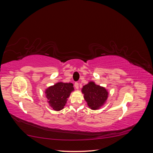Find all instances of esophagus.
Wrapping results in <instances>:
<instances>
[{"mask_svg":"<svg viewBox=\"0 0 153 153\" xmlns=\"http://www.w3.org/2000/svg\"><path fill=\"white\" fill-rule=\"evenodd\" d=\"M74 85H75V87L76 89H78V87H79V84H78V82H75V84H74Z\"/></svg>","mask_w":153,"mask_h":153,"instance_id":"1","label":"esophagus"}]
</instances>
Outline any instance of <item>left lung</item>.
Wrapping results in <instances>:
<instances>
[{"mask_svg": "<svg viewBox=\"0 0 153 153\" xmlns=\"http://www.w3.org/2000/svg\"><path fill=\"white\" fill-rule=\"evenodd\" d=\"M84 100L91 110H98L106 102L108 92L104 87L96 85L94 82H89L82 89Z\"/></svg>", "mask_w": 153, "mask_h": 153, "instance_id": "left-lung-1", "label": "left lung"}]
</instances>
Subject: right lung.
<instances>
[{"instance_id":"add662e5","label":"right lung","mask_w":153,"mask_h":153,"mask_svg":"<svg viewBox=\"0 0 153 153\" xmlns=\"http://www.w3.org/2000/svg\"><path fill=\"white\" fill-rule=\"evenodd\" d=\"M74 91L72 83L59 82L45 89V93L47 102L55 111H60L66 105L68 98Z\"/></svg>"}]
</instances>
